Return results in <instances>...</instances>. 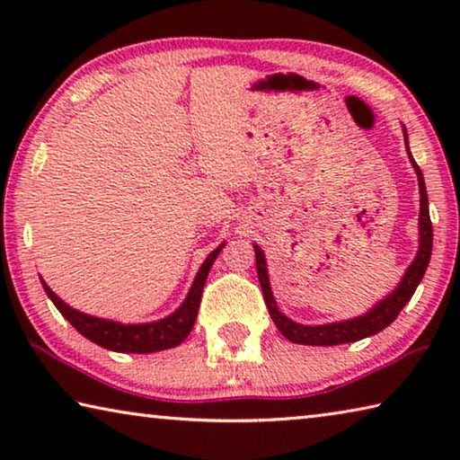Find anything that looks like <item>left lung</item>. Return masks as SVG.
<instances>
[{"label": "left lung", "instance_id": "left-lung-1", "mask_svg": "<svg viewBox=\"0 0 460 460\" xmlns=\"http://www.w3.org/2000/svg\"><path fill=\"white\" fill-rule=\"evenodd\" d=\"M403 137H406V146H408L406 129H403ZM408 154H410V147H408ZM410 162L416 170L418 184H420V249H418L416 260L411 261V266L408 268L406 276L402 278L400 286L395 288V290L389 294L387 298L381 300L376 308H371L367 314L353 318V321L321 324V326H306V324H298V323L290 321V318L279 313L276 306V300H274V296H271V288H270V279H268L266 258H263L261 249L258 245H253L255 247V268H258V278L261 284L263 300H266V306L270 310L271 321L276 323L278 331L282 332L288 341L298 342V345H316V347H331V345H341V342L361 341L365 337H371V334H377L379 331H384L385 326L392 324L395 318H398V314L402 313V308L406 306L411 296H414L418 284L422 282V278L426 274L428 263H430L432 221H430V213H428V194H426L422 170H420L414 158H411V154H410Z\"/></svg>", "mask_w": 460, "mask_h": 460}]
</instances>
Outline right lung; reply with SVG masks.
Listing matches in <instances>:
<instances>
[{
  "label": "right lung",
  "instance_id": "right-lung-1",
  "mask_svg": "<svg viewBox=\"0 0 460 460\" xmlns=\"http://www.w3.org/2000/svg\"><path fill=\"white\" fill-rule=\"evenodd\" d=\"M225 245V243H223ZM219 245L213 253H208V258L202 263L197 278H194L192 288L182 306L176 310L174 314H170L164 321L158 323H147V324H119L113 321H101V318L83 314L79 310H73L66 306L57 294H54L49 286H44V292L49 294V298L54 302V306L60 310V314L71 323L83 337L97 342V345L109 349V351L118 353H154V351H164V349H172L189 337L194 321H197L199 306H200V296L202 288H205L207 276L211 271L213 261L219 255Z\"/></svg>",
  "mask_w": 460,
  "mask_h": 460
}]
</instances>
